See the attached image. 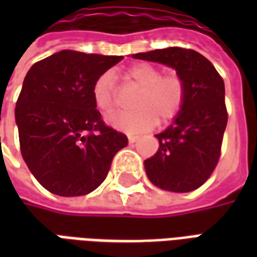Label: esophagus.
Here are the masks:
<instances>
[{
  "mask_svg": "<svg viewBox=\"0 0 257 257\" xmlns=\"http://www.w3.org/2000/svg\"><path fill=\"white\" fill-rule=\"evenodd\" d=\"M138 139H139V138H138V136H135V135H129L128 136L129 143H135V142H136Z\"/></svg>",
  "mask_w": 257,
  "mask_h": 257,
  "instance_id": "obj_1",
  "label": "esophagus"
}]
</instances>
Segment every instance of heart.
I'll return each instance as SVG.
<instances>
[{
    "mask_svg": "<svg viewBox=\"0 0 257 257\" xmlns=\"http://www.w3.org/2000/svg\"><path fill=\"white\" fill-rule=\"evenodd\" d=\"M129 85L139 88L131 111L117 112L107 118V122L125 134H142L150 131L158 121L169 122L178 117L187 99V82L182 74H162L153 64L140 63L129 67L123 73ZM92 97L96 108L108 115L115 110L114 79L110 73L97 77L92 86Z\"/></svg>",
    "mask_w": 257,
    "mask_h": 257,
    "instance_id": "b5f03b06",
    "label": "heart"
}]
</instances>
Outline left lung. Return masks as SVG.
I'll list each match as a JSON object with an SVG mask.
<instances>
[{"label": "left lung", "mask_w": 257, "mask_h": 257, "mask_svg": "<svg viewBox=\"0 0 257 257\" xmlns=\"http://www.w3.org/2000/svg\"><path fill=\"white\" fill-rule=\"evenodd\" d=\"M135 59L173 67L187 82V99L173 123L161 134L158 151L145 161L146 173L158 189L172 193L197 190L219 162L227 125L224 82L213 64L186 48L136 53Z\"/></svg>", "instance_id": "8db88e82"}]
</instances>
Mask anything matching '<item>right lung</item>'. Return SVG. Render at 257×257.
Masks as SVG:
<instances>
[{"instance_id": "right-lung-1", "label": "right lung", "mask_w": 257, "mask_h": 257, "mask_svg": "<svg viewBox=\"0 0 257 257\" xmlns=\"http://www.w3.org/2000/svg\"><path fill=\"white\" fill-rule=\"evenodd\" d=\"M123 56L60 51L31 66L16 101L22 157L44 189L78 197L97 189L126 135L107 126L92 86Z\"/></svg>"}]
</instances>
